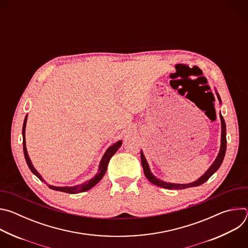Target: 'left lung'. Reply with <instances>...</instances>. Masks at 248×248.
Segmentation results:
<instances>
[{"instance_id": "1", "label": "left lung", "mask_w": 248, "mask_h": 248, "mask_svg": "<svg viewBox=\"0 0 248 248\" xmlns=\"http://www.w3.org/2000/svg\"><path fill=\"white\" fill-rule=\"evenodd\" d=\"M217 96H218V99L219 101L221 102V98L219 96V94L217 93ZM220 118H221V122H222V140H221V149H220V152L218 154V157L217 159L215 160V162L213 163V165H212L209 170L201 176L200 179H198L197 181L191 183V184H187V185H175V184H169V183H165V182H162L158 179H156L155 176L151 173L150 171V169H149V166L147 164V161L142 153V151H140V157H141V164H142V167H143V170H144V174L147 178V180L152 183L153 185L157 186H160V187H164V188H167V189H185V188H187V187H193V186H201L203 185L205 182H207L209 180L210 176L213 174L219 168L220 166L222 165L223 163V160H224V157H225V154H226V149H227V137H226V124H225V120L224 118L222 117V115L220 114Z\"/></svg>"}]
</instances>
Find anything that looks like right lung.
<instances>
[{"label": "right lung", "instance_id": "obj_1", "mask_svg": "<svg viewBox=\"0 0 248 248\" xmlns=\"http://www.w3.org/2000/svg\"><path fill=\"white\" fill-rule=\"evenodd\" d=\"M26 120H27V116L25 117L24 119V122H23V126H22V137H23V141H22V144H23V153H24V157H25V161L27 163V166L29 167L30 170L37 176V178L39 180H41L42 182L45 183V181L42 179V176L39 174V172L34 169V167L32 166V163L29 159V156L27 154V150H26V145H25V125H26ZM122 145V141H118L117 143H115L114 145H112L107 151H106V153L104 154L102 160H101V163H100V166H99V172L94 176V178L92 180H90L89 182L87 183H84L82 185H79V186H72V187H57V186H49L46 185L51 188V189H54V190H57V191H62V192H66V193H70V194H75V193H79V192H82V191H86L90 188H92L95 185H97L104 176L106 170H107V168H108V164L110 162V159L113 157V155L118 151V149L121 147Z\"/></svg>", "mask_w": 248, "mask_h": 248}]
</instances>
